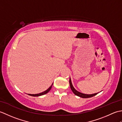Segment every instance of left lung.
<instances>
[{
  "label": "left lung",
  "instance_id": "left-lung-1",
  "mask_svg": "<svg viewBox=\"0 0 122 122\" xmlns=\"http://www.w3.org/2000/svg\"><path fill=\"white\" fill-rule=\"evenodd\" d=\"M69 83H70V85L71 89L72 91V92L74 93V94L75 95L78 96V97H82V98L91 97H94V96L96 95L98 93H94V94H83V93H80L78 91H77L74 89V87L73 86V85H72L71 80L70 78V80H69Z\"/></svg>",
  "mask_w": 122,
  "mask_h": 122
}]
</instances>
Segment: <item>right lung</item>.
Segmentation results:
<instances>
[{
    "label": "right lung",
    "instance_id": "obj_1",
    "mask_svg": "<svg viewBox=\"0 0 122 122\" xmlns=\"http://www.w3.org/2000/svg\"><path fill=\"white\" fill-rule=\"evenodd\" d=\"M52 85H53V84L51 85V86H50V87H49L48 90H46V91H44V92H42V93H39V94H28V95H30V96H32V97H39V96L43 95H44V94H46V93H47L49 91H50V90H51V87H52Z\"/></svg>",
    "mask_w": 122,
    "mask_h": 122
}]
</instances>
